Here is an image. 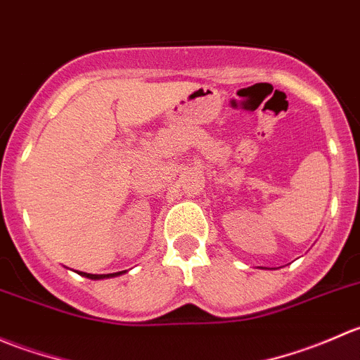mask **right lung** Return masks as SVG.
<instances>
[{"instance_id": "right-lung-1", "label": "right lung", "mask_w": 360, "mask_h": 360, "mask_svg": "<svg viewBox=\"0 0 360 360\" xmlns=\"http://www.w3.org/2000/svg\"><path fill=\"white\" fill-rule=\"evenodd\" d=\"M120 274H123V271H118V274H108V275H92V274H83V271H82V275H85L86 278H104V277H115V275H120Z\"/></svg>"}]
</instances>
